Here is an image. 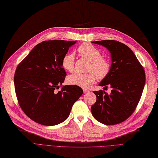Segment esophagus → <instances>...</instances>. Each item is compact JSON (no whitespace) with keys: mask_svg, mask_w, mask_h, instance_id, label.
Segmentation results:
<instances>
[{"mask_svg":"<svg viewBox=\"0 0 158 158\" xmlns=\"http://www.w3.org/2000/svg\"><path fill=\"white\" fill-rule=\"evenodd\" d=\"M83 92L85 94H87L88 93H89V90L88 89H83Z\"/></svg>","mask_w":158,"mask_h":158,"instance_id":"34e87169","label":"esophagus"}]
</instances>
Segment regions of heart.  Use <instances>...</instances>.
I'll return each instance as SVG.
<instances>
[{"label": "heart", "instance_id": "obj_1", "mask_svg": "<svg viewBox=\"0 0 158 158\" xmlns=\"http://www.w3.org/2000/svg\"><path fill=\"white\" fill-rule=\"evenodd\" d=\"M78 51L83 56L90 62L86 74L76 73L69 75L67 82L71 85H75L82 88H86L93 84L96 79V75L98 79H102L108 75L111 65L110 61L102 57L100 50L90 43H83L78 48ZM75 54H65L62 60V65L64 69L73 72L75 69Z\"/></svg>", "mask_w": 158, "mask_h": 158}]
</instances>
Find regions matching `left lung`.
I'll list each match as a JSON object with an SVG mask.
<instances>
[{"label": "left lung", "instance_id": "1", "mask_svg": "<svg viewBox=\"0 0 158 158\" xmlns=\"http://www.w3.org/2000/svg\"><path fill=\"white\" fill-rule=\"evenodd\" d=\"M92 43L108 49L112 62L108 75L99 83L104 87L110 86L111 93L94 91L96 101L91 107V112L104 125L120 123L129 118L139 102L145 85V72L133 52L125 44L114 40Z\"/></svg>", "mask_w": 158, "mask_h": 158}]
</instances>
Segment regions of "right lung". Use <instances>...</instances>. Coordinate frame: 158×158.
Segmentation results:
<instances>
[{"mask_svg": "<svg viewBox=\"0 0 158 158\" xmlns=\"http://www.w3.org/2000/svg\"><path fill=\"white\" fill-rule=\"evenodd\" d=\"M76 42L43 41L18 65L14 80L19 105L37 123L52 126L62 123L83 93L79 86L62 85L66 76L62 60Z\"/></svg>", "mask_w": 158, "mask_h": 158, "instance_id": "right-lung-1", "label": "right lung"}]
</instances>
